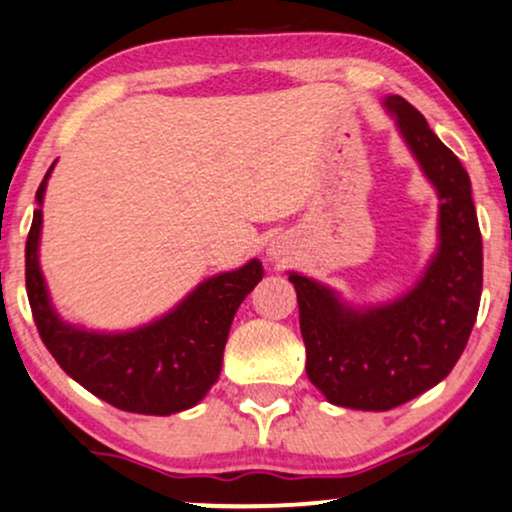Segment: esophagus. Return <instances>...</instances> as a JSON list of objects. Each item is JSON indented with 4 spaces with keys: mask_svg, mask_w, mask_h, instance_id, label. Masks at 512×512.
Here are the masks:
<instances>
[{
    "mask_svg": "<svg viewBox=\"0 0 512 512\" xmlns=\"http://www.w3.org/2000/svg\"><path fill=\"white\" fill-rule=\"evenodd\" d=\"M266 254H268V258L270 261H275V263H285L287 258H289V246L285 244V239H270V244H268V249H266Z\"/></svg>",
    "mask_w": 512,
    "mask_h": 512,
    "instance_id": "1",
    "label": "esophagus"
}]
</instances>
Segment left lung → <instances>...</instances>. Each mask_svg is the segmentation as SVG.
Masks as SVG:
<instances>
[{
  "label": "left lung",
  "instance_id": "8db88e82",
  "mask_svg": "<svg viewBox=\"0 0 512 512\" xmlns=\"http://www.w3.org/2000/svg\"><path fill=\"white\" fill-rule=\"evenodd\" d=\"M382 106L439 199L437 249L408 292L356 306L289 270L306 344V375L334 406L389 410L432 389L468 344L482 296V235L470 175L399 94Z\"/></svg>",
  "mask_w": 512,
  "mask_h": 512
}]
</instances>
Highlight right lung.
<instances>
[{
  "label": "right lung",
  "mask_w": 512,
  "mask_h": 512,
  "mask_svg": "<svg viewBox=\"0 0 512 512\" xmlns=\"http://www.w3.org/2000/svg\"><path fill=\"white\" fill-rule=\"evenodd\" d=\"M37 187V211L25 242V287L44 346L63 372L111 406L142 415H173L204 399L218 382L230 325L263 277L258 258L206 277L161 318L123 332L66 323L52 304L40 266L42 204L49 175Z\"/></svg>",
  "instance_id": "right-lung-1"
}]
</instances>
